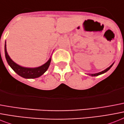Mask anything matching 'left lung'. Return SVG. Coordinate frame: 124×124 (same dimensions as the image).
<instances>
[{
    "label": "left lung",
    "mask_w": 124,
    "mask_h": 124,
    "mask_svg": "<svg viewBox=\"0 0 124 124\" xmlns=\"http://www.w3.org/2000/svg\"><path fill=\"white\" fill-rule=\"evenodd\" d=\"M113 65V64H111V65H110V66H109V67H108L107 69H106L105 70H104V71H101V72H98V73H95V74H90V75H91L92 76H99V75H100V74H103V73H104V72H107V71H108V70H109V69H110V68H111V67H112V65Z\"/></svg>",
    "instance_id": "1"
}]
</instances>
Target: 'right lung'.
Wrapping results in <instances>:
<instances>
[{
  "label": "right lung",
  "mask_w": 124,
  "mask_h": 124,
  "mask_svg": "<svg viewBox=\"0 0 124 124\" xmlns=\"http://www.w3.org/2000/svg\"><path fill=\"white\" fill-rule=\"evenodd\" d=\"M5 56L7 62L9 66L13 69L16 73L18 74L19 76H22L25 78H38L41 75H43L48 69L50 66V62H51V58L48 60V62H46L45 64H43L41 66L35 68H29V67H24L20 66L18 64H16L8 55L6 50V45L5 44Z\"/></svg>",
  "instance_id": "1"
}]
</instances>
